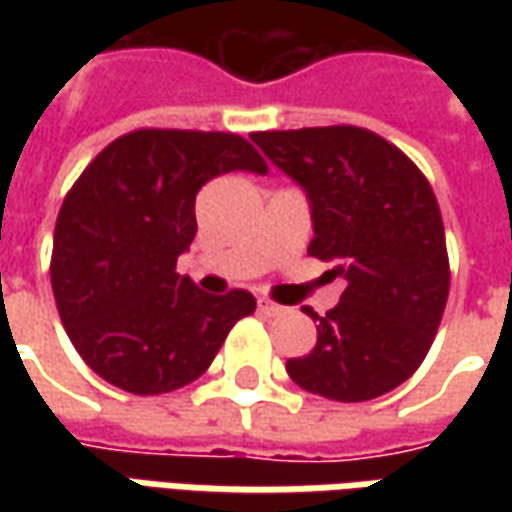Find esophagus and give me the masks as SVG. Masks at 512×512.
Returning a JSON list of instances; mask_svg holds the SVG:
<instances>
[{"label":"esophagus","instance_id":"obj_1","mask_svg":"<svg viewBox=\"0 0 512 512\" xmlns=\"http://www.w3.org/2000/svg\"><path fill=\"white\" fill-rule=\"evenodd\" d=\"M257 310L263 312V315H268V318H279V315H285V307H282V304H274V301H268V299L257 301Z\"/></svg>","mask_w":512,"mask_h":512}]
</instances>
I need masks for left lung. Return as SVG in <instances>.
<instances>
[{
    "label": "left lung",
    "instance_id": "8db88e82",
    "mask_svg": "<svg viewBox=\"0 0 512 512\" xmlns=\"http://www.w3.org/2000/svg\"><path fill=\"white\" fill-rule=\"evenodd\" d=\"M266 158L307 194V252L345 279L340 304L318 321V343L288 359V376L312 395L362 403L392 392L428 354L450 263L439 202L406 153L356 126L260 131Z\"/></svg>",
    "mask_w": 512,
    "mask_h": 512
}]
</instances>
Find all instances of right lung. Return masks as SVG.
Instances as JSON below:
<instances>
[{
	"mask_svg": "<svg viewBox=\"0 0 512 512\" xmlns=\"http://www.w3.org/2000/svg\"><path fill=\"white\" fill-rule=\"evenodd\" d=\"M266 175L235 134L142 128L104 147L62 202L51 288L62 326L98 376L161 395L211 367L255 296H211L175 263L197 233L194 200L224 172Z\"/></svg>",
	"mask_w": 512,
	"mask_h": 512,
	"instance_id": "obj_1",
	"label": "right lung"
}]
</instances>
